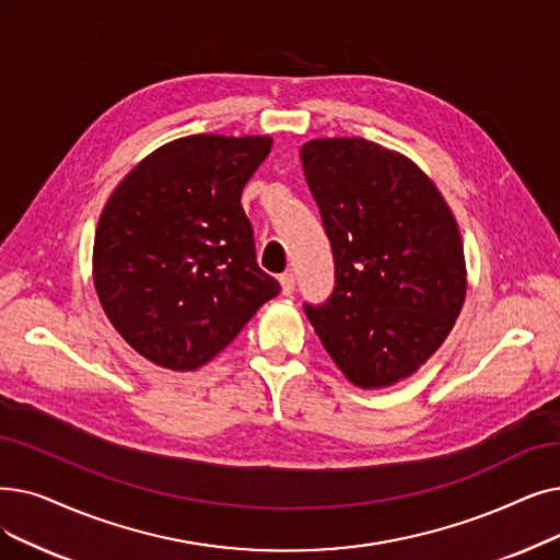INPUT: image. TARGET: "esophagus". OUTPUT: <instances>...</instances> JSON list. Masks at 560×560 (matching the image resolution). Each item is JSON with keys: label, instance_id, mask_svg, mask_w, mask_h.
<instances>
[{"label": "esophagus", "instance_id": "obj_1", "mask_svg": "<svg viewBox=\"0 0 560 560\" xmlns=\"http://www.w3.org/2000/svg\"><path fill=\"white\" fill-rule=\"evenodd\" d=\"M279 281H281V293H283L285 298L293 295V290H295V275L285 272V275L279 277Z\"/></svg>", "mask_w": 560, "mask_h": 560}]
</instances>
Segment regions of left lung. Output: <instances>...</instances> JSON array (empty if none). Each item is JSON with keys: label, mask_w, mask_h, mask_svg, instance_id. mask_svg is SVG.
<instances>
[{"label": "left lung", "mask_w": 560, "mask_h": 560, "mask_svg": "<svg viewBox=\"0 0 560 560\" xmlns=\"http://www.w3.org/2000/svg\"><path fill=\"white\" fill-rule=\"evenodd\" d=\"M300 155L336 265L331 298L304 304L308 320L354 386L407 380L467 298L455 217L419 164L375 141L311 139Z\"/></svg>", "instance_id": "1"}]
</instances>
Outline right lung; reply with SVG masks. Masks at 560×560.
<instances>
[{
    "label": "right lung",
    "mask_w": 560,
    "mask_h": 560,
    "mask_svg": "<svg viewBox=\"0 0 560 560\" xmlns=\"http://www.w3.org/2000/svg\"><path fill=\"white\" fill-rule=\"evenodd\" d=\"M272 137L191 135L160 145L116 185L93 240V285L126 343L155 366H206L279 281L256 262L242 187Z\"/></svg>",
    "instance_id": "right-lung-1"
}]
</instances>
